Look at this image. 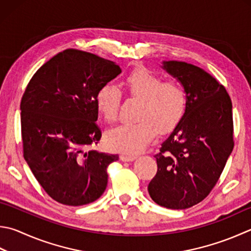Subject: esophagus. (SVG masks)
I'll return each instance as SVG.
<instances>
[{"label":"esophagus","instance_id":"obj_1","mask_svg":"<svg viewBox=\"0 0 251 251\" xmlns=\"http://www.w3.org/2000/svg\"><path fill=\"white\" fill-rule=\"evenodd\" d=\"M121 160L124 161V162H130V161H134L136 157L135 156H131V154H121Z\"/></svg>","mask_w":251,"mask_h":251}]
</instances>
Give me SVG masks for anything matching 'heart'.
I'll return each mask as SVG.
<instances>
[{
    "mask_svg": "<svg viewBox=\"0 0 251 251\" xmlns=\"http://www.w3.org/2000/svg\"><path fill=\"white\" fill-rule=\"evenodd\" d=\"M123 88L130 99L140 101L136 115L138 122L108 131L105 141L112 150L137 153L157 133L165 135L175 129L184 115L188 94L179 81H163L160 75L138 66L125 76ZM121 100L120 90L111 84H103L95 94V107L107 123H114L117 120Z\"/></svg>",
    "mask_w": 251,
    "mask_h": 251,
    "instance_id": "b5f03b06",
    "label": "heart"
}]
</instances>
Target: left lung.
<instances>
[{"instance_id": "obj_1", "label": "left lung", "mask_w": 251, "mask_h": 251, "mask_svg": "<svg viewBox=\"0 0 251 251\" xmlns=\"http://www.w3.org/2000/svg\"><path fill=\"white\" fill-rule=\"evenodd\" d=\"M162 65L184 86L188 104L154 156L158 170L148 192L160 206L184 209L207 197L233 151V105L224 86L201 68L175 60Z\"/></svg>"}]
</instances>
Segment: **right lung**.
<instances>
[{"instance_id": "1", "label": "right lung", "mask_w": 251, "mask_h": 251, "mask_svg": "<svg viewBox=\"0 0 251 251\" xmlns=\"http://www.w3.org/2000/svg\"><path fill=\"white\" fill-rule=\"evenodd\" d=\"M122 72L115 62L67 49L36 71L21 102L24 158L50 198L80 206L101 197L117 154L86 150L102 137L95 107L100 86Z\"/></svg>"}]
</instances>
